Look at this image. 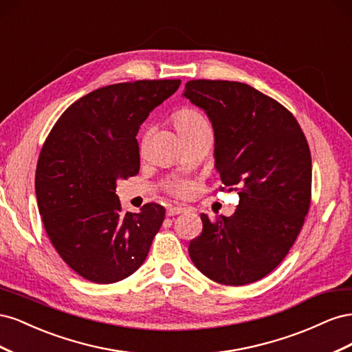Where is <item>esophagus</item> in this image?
<instances>
[{
	"instance_id": "34e87169",
	"label": "esophagus",
	"mask_w": 352,
	"mask_h": 352,
	"mask_svg": "<svg viewBox=\"0 0 352 352\" xmlns=\"http://www.w3.org/2000/svg\"><path fill=\"white\" fill-rule=\"evenodd\" d=\"M186 208L180 207V206H170L167 208V216L172 217V216H177V214H182V212H185Z\"/></svg>"
}]
</instances>
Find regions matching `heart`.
Here are the masks:
<instances>
[{
	"label": "heart",
	"instance_id": "b5f03b06",
	"mask_svg": "<svg viewBox=\"0 0 352 352\" xmlns=\"http://www.w3.org/2000/svg\"><path fill=\"white\" fill-rule=\"evenodd\" d=\"M173 123L179 136L184 140L188 138H197V136H206L211 133L210 124L206 119V116L197 109L185 107L180 109L173 116ZM170 190L177 195H184L188 192V185L184 182H173L170 184Z\"/></svg>",
	"mask_w": 352,
	"mask_h": 352
}]
</instances>
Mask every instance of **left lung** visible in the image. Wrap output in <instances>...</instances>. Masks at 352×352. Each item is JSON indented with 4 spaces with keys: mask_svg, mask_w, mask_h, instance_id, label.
<instances>
[{
    "mask_svg": "<svg viewBox=\"0 0 352 352\" xmlns=\"http://www.w3.org/2000/svg\"><path fill=\"white\" fill-rule=\"evenodd\" d=\"M182 95L208 116L216 170L225 188L239 195L230 217L211 221L202 212L189 257L221 285L260 280L289 252L310 208L305 135L291 111L247 83L189 80Z\"/></svg>",
    "mask_w": 352,
    "mask_h": 352,
    "instance_id": "1",
    "label": "left lung"
}]
</instances>
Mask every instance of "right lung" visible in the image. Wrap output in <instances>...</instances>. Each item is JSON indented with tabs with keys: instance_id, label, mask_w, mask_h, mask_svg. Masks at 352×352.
<instances>
[{
	"instance_id": "add662e5",
	"label": "right lung",
	"mask_w": 352,
	"mask_h": 352,
	"mask_svg": "<svg viewBox=\"0 0 352 352\" xmlns=\"http://www.w3.org/2000/svg\"><path fill=\"white\" fill-rule=\"evenodd\" d=\"M179 79L109 85L60 116L39 154L35 190L47 235L82 278L114 283L135 273L163 225V206L122 212L117 179L140 172L136 135Z\"/></svg>"
}]
</instances>
